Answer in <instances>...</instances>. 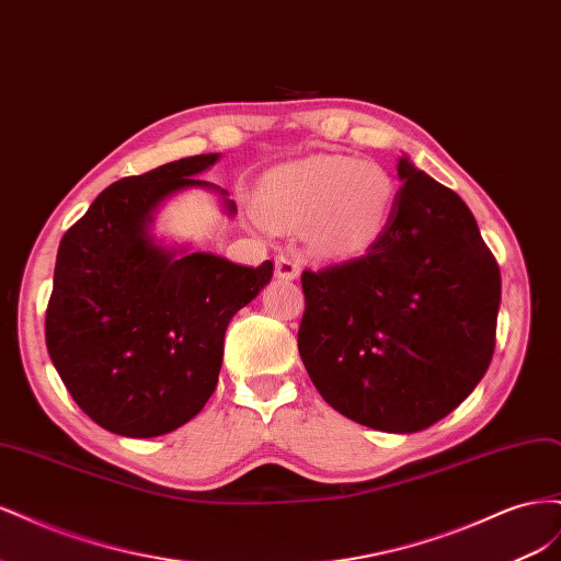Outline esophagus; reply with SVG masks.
I'll return each mask as SVG.
<instances>
[{
  "label": "esophagus",
  "instance_id": "1",
  "mask_svg": "<svg viewBox=\"0 0 561 561\" xmlns=\"http://www.w3.org/2000/svg\"><path fill=\"white\" fill-rule=\"evenodd\" d=\"M276 274H278V278H285V280L299 278L301 262H299V257H297L295 252L278 254V257H276Z\"/></svg>",
  "mask_w": 561,
  "mask_h": 561
}]
</instances>
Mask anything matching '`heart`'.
<instances>
[{
    "mask_svg": "<svg viewBox=\"0 0 561 561\" xmlns=\"http://www.w3.org/2000/svg\"><path fill=\"white\" fill-rule=\"evenodd\" d=\"M398 201L383 165L342 154H313L268 171L257 210L276 231H304L322 257H355L386 233Z\"/></svg>",
    "mask_w": 561,
    "mask_h": 561,
    "instance_id": "1",
    "label": "heart"
}]
</instances>
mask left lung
Segmentation results:
<instances>
[{
  "label": "left lung",
  "mask_w": 561,
  "mask_h": 561,
  "mask_svg": "<svg viewBox=\"0 0 561 561\" xmlns=\"http://www.w3.org/2000/svg\"><path fill=\"white\" fill-rule=\"evenodd\" d=\"M390 225L363 257L304 271L299 355L339 414L419 433L480 383L496 346L501 271L456 192L400 157Z\"/></svg>",
  "instance_id": "left-lung-1"
}]
</instances>
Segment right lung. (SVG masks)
I'll list each match as a JSON object with an SVG mask.
<instances>
[{
	"mask_svg": "<svg viewBox=\"0 0 561 561\" xmlns=\"http://www.w3.org/2000/svg\"><path fill=\"white\" fill-rule=\"evenodd\" d=\"M217 161L196 154L110 184L60 241L48 355L110 433L157 437L192 421L217 386L231 318L274 274L268 260L252 268L157 239L161 206L184 190H210L236 215L225 190L196 178Z\"/></svg>",
	"mask_w": 561,
	"mask_h": 561,
	"instance_id": "right-lung-1",
	"label": "right lung"
}]
</instances>
